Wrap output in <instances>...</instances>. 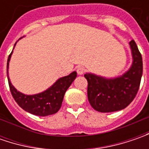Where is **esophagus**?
Returning <instances> with one entry per match:
<instances>
[{
  "label": "esophagus",
  "instance_id": "34e87169",
  "mask_svg": "<svg viewBox=\"0 0 149 149\" xmlns=\"http://www.w3.org/2000/svg\"><path fill=\"white\" fill-rule=\"evenodd\" d=\"M84 71H85V69H84V67H83V66H79L77 68L78 74H83Z\"/></svg>",
  "mask_w": 149,
  "mask_h": 149
}]
</instances>
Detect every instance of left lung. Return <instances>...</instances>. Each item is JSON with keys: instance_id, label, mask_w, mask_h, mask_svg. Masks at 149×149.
I'll list each match as a JSON object with an SVG mask.
<instances>
[{"instance_id": "8db88e82", "label": "left lung", "mask_w": 149, "mask_h": 149, "mask_svg": "<svg viewBox=\"0 0 149 149\" xmlns=\"http://www.w3.org/2000/svg\"><path fill=\"white\" fill-rule=\"evenodd\" d=\"M129 46L133 63L122 75L109 79L91 73L84 74L88 81V100L95 110L109 113L123 109L137 95L143 74V60L134 40Z\"/></svg>"}]
</instances>
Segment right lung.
<instances>
[{
    "mask_svg": "<svg viewBox=\"0 0 149 149\" xmlns=\"http://www.w3.org/2000/svg\"><path fill=\"white\" fill-rule=\"evenodd\" d=\"M12 53L13 50L9 55L6 70L10 93L18 105L25 111L37 116H48L57 113L61 107L66 90L77 76L76 71L72 72L67 76L58 79L53 85L41 93L32 95H25L15 88L9 78V63Z\"/></svg>",
    "mask_w": 149,
    "mask_h": 149,
    "instance_id": "1",
    "label": "right lung"
}]
</instances>
